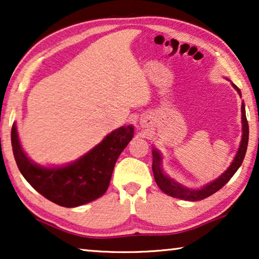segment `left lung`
<instances>
[{"instance_id": "8db88e82", "label": "left lung", "mask_w": 259, "mask_h": 259, "mask_svg": "<svg viewBox=\"0 0 259 259\" xmlns=\"http://www.w3.org/2000/svg\"><path fill=\"white\" fill-rule=\"evenodd\" d=\"M230 81V80H229ZM232 87L237 91V93L239 94V97L242 98V93L240 90L236 86L235 83H232ZM247 143H249V123L246 120L245 114V105L242 102V140H240L238 151L233 158V160L228 168L222 173L218 178H215L212 182L207 183L206 185L199 187V189H191V187L184 186L183 184L176 182L175 179H172L171 177L166 175L164 167H162V155L160 151L158 148L153 147L152 150V155H153V162H152V171H153L154 180L157 183L162 192L168 194V196L178 198V199L183 200H190V201H197L205 199V198L210 197L211 194L217 192L218 190H221L230 179L232 178L233 175L237 172V169L240 167L242 162L245 157Z\"/></svg>"}]
</instances>
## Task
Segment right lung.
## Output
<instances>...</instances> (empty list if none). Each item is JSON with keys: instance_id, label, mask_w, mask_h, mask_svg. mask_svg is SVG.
Wrapping results in <instances>:
<instances>
[{"instance_id": "obj_1", "label": "right lung", "mask_w": 259, "mask_h": 259, "mask_svg": "<svg viewBox=\"0 0 259 259\" xmlns=\"http://www.w3.org/2000/svg\"><path fill=\"white\" fill-rule=\"evenodd\" d=\"M133 136V125L119 127L86 154L61 166H42L31 160L21 145L16 123L12 128V146L21 175L38 193L60 206L76 207L105 194L115 162Z\"/></svg>"}]
</instances>
